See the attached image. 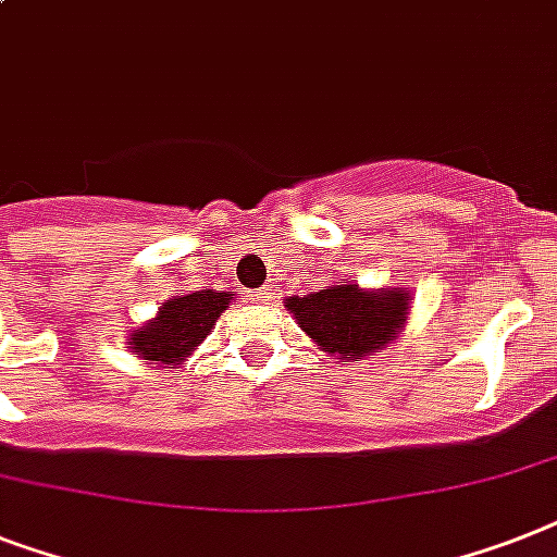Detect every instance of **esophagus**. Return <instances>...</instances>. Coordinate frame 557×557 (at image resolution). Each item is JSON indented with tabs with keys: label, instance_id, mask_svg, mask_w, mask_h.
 <instances>
[{
	"label": "esophagus",
	"instance_id": "esophagus-1",
	"mask_svg": "<svg viewBox=\"0 0 557 557\" xmlns=\"http://www.w3.org/2000/svg\"><path fill=\"white\" fill-rule=\"evenodd\" d=\"M269 297H271V288H255V292H251V300L257 302L269 300Z\"/></svg>",
	"mask_w": 557,
	"mask_h": 557
}]
</instances>
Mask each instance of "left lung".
I'll return each instance as SVG.
<instances>
[{
    "mask_svg": "<svg viewBox=\"0 0 557 557\" xmlns=\"http://www.w3.org/2000/svg\"><path fill=\"white\" fill-rule=\"evenodd\" d=\"M286 309L311 341L337 360H360L386 346L409 314L406 294L360 292L357 286H329L306 297H288Z\"/></svg>",
    "mask_w": 557,
    "mask_h": 557,
    "instance_id": "8db88e82",
    "label": "left lung"
}]
</instances>
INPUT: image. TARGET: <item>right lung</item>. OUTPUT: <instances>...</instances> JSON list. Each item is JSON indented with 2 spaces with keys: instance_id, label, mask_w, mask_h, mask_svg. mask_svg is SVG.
<instances>
[{
  "instance_id": "obj_1",
  "label": "right lung",
  "mask_w": 557,
  "mask_h": 557,
  "mask_svg": "<svg viewBox=\"0 0 557 557\" xmlns=\"http://www.w3.org/2000/svg\"><path fill=\"white\" fill-rule=\"evenodd\" d=\"M232 294L202 288V292L174 297L160 309L157 320L131 334V349L139 351L143 360H157L162 366H180L183 357L202 343L214 329L220 311L228 309Z\"/></svg>"
}]
</instances>
